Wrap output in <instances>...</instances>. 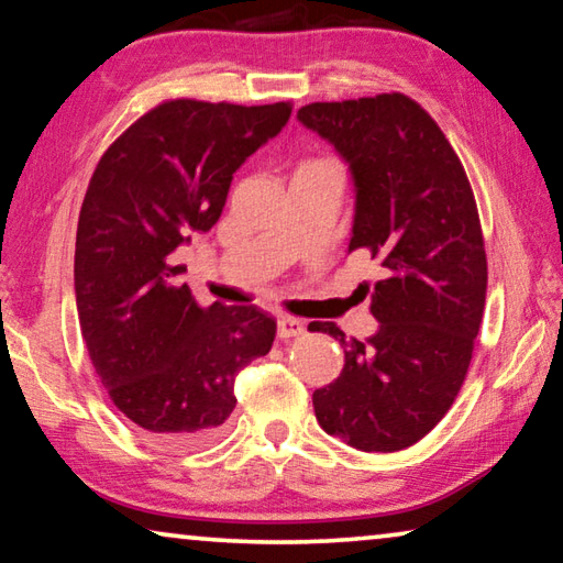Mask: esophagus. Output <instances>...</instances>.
Listing matches in <instances>:
<instances>
[{
	"mask_svg": "<svg viewBox=\"0 0 563 563\" xmlns=\"http://www.w3.org/2000/svg\"><path fill=\"white\" fill-rule=\"evenodd\" d=\"M305 332V325L298 318H278V338L280 340H290V338H298Z\"/></svg>",
	"mask_w": 563,
	"mask_h": 563,
	"instance_id": "1",
	"label": "esophagus"
}]
</instances>
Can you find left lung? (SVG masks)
Instances as JSON below:
<instances>
[{
    "label": "left lung",
    "mask_w": 563,
    "mask_h": 563,
    "mask_svg": "<svg viewBox=\"0 0 563 563\" xmlns=\"http://www.w3.org/2000/svg\"><path fill=\"white\" fill-rule=\"evenodd\" d=\"M298 121L347 164V253L367 247L383 265L369 290L373 338L316 328L345 350L340 377L312 393L316 417L355 450H405L452 407L479 332L487 255L474 194L450 141L405 93L308 103Z\"/></svg>",
    "instance_id": "left-lung-1"
}]
</instances>
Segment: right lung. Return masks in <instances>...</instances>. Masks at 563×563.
Here are the masks:
<instances>
[{"mask_svg": "<svg viewBox=\"0 0 563 563\" xmlns=\"http://www.w3.org/2000/svg\"><path fill=\"white\" fill-rule=\"evenodd\" d=\"M288 119L285 101H166L93 170L76 228V312L111 402L151 442L216 437L235 407L238 373L273 347L268 312L198 305L176 283L174 253L218 223L235 170Z\"/></svg>", "mask_w": 563, "mask_h": 563, "instance_id": "obj_1", "label": "right lung"}]
</instances>
